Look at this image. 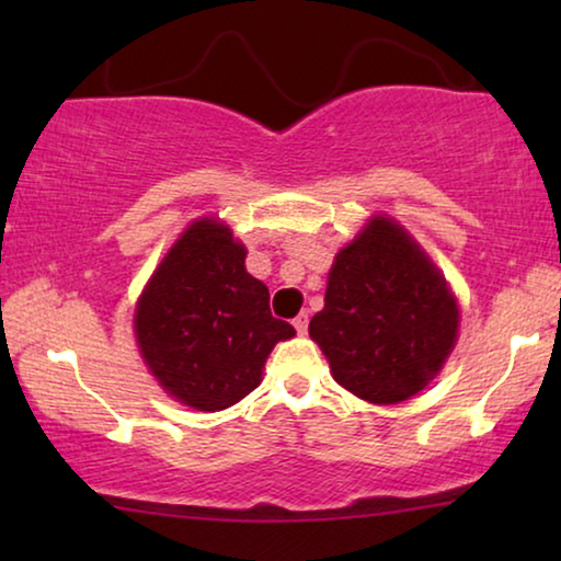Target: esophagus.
Returning a JSON list of instances; mask_svg holds the SVG:
<instances>
[{
    "mask_svg": "<svg viewBox=\"0 0 561 561\" xmlns=\"http://www.w3.org/2000/svg\"><path fill=\"white\" fill-rule=\"evenodd\" d=\"M294 327H296V332H298V334H306V332H309V311H301V313H298V317L294 319Z\"/></svg>",
    "mask_w": 561,
    "mask_h": 561,
    "instance_id": "1",
    "label": "esophagus"
}]
</instances>
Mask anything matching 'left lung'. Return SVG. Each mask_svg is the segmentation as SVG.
Returning <instances> with one entry per match:
<instances>
[{"label": "left lung", "mask_w": 561, "mask_h": 561, "mask_svg": "<svg viewBox=\"0 0 561 561\" xmlns=\"http://www.w3.org/2000/svg\"><path fill=\"white\" fill-rule=\"evenodd\" d=\"M457 327V298L426 252L398 221L373 217L336 252L309 334L342 388L388 405L428 386Z\"/></svg>", "instance_id": "1"}]
</instances>
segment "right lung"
Masks as SVG:
<instances>
[{
  "instance_id": "1",
  "label": "right lung",
  "mask_w": 561,
  "mask_h": 561,
  "mask_svg": "<svg viewBox=\"0 0 561 561\" xmlns=\"http://www.w3.org/2000/svg\"><path fill=\"white\" fill-rule=\"evenodd\" d=\"M248 250L219 219L183 232L135 309L145 365L168 396L196 411H225L252 393L273 347L296 329L271 313L263 280L244 267Z\"/></svg>"
}]
</instances>
